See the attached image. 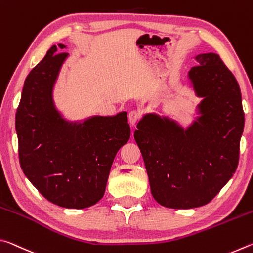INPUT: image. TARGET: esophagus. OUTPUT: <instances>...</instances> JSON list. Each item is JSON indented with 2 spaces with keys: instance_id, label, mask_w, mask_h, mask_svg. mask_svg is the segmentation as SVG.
<instances>
[{
  "instance_id": "1",
  "label": "esophagus",
  "mask_w": 253,
  "mask_h": 253,
  "mask_svg": "<svg viewBox=\"0 0 253 253\" xmlns=\"http://www.w3.org/2000/svg\"><path fill=\"white\" fill-rule=\"evenodd\" d=\"M142 117V115H140L139 111L137 110H130L129 113H128V121L131 124V125H135L137 121H139V118Z\"/></svg>"
}]
</instances>
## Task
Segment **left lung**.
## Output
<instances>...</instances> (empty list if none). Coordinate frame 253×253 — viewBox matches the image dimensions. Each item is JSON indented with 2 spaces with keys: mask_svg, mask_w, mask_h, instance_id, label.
Masks as SVG:
<instances>
[{
  "mask_svg": "<svg viewBox=\"0 0 253 253\" xmlns=\"http://www.w3.org/2000/svg\"><path fill=\"white\" fill-rule=\"evenodd\" d=\"M188 78L201 116L187 128L147 114L134 138L142 152L153 198L163 207L193 209L215 198L238 168L245 113L237 79L219 54L195 57Z\"/></svg>",
  "mask_w": 253,
  "mask_h": 253,
  "instance_id": "1",
  "label": "left lung"
}]
</instances>
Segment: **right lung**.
Listing matches in <instances>:
<instances>
[{"label": "right lung", "mask_w": 253, "mask_h": 253, "mask_svg": "<svg viewBox=\"0 0 253 253\" xmlns=\"http://www.w3.org/2000/svg\"><path fill=\"white\" fill-rule=\"evenodd\" d=\"M67 57L52 45L24 81L15 115L19 160L25 176L51 203L84 209L104 196L111 164L130 128L126 111L83 124L61 117L52 89Z\"/></svg>", "instance_id": "add662e5"}]
</instances>
